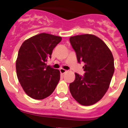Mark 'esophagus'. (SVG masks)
I'll return each instance as SVG.
<instances>
[{
  "mask_svg": "<svg viewBox=\"0 0 128 128\" xmlns=\"http://www.w3.org/2000/svg\"><path fill=\"white\" fill-rule=\"evenodd\" d=\"M60 72L61 74H64V73H66L67 72V70H66V69H60Z\"/></svg>",
  "mask_w": 128,
  "mask_h": 128,
  "instance_id": "34e87169",
  "label": "esophagus"
}]
</instances>
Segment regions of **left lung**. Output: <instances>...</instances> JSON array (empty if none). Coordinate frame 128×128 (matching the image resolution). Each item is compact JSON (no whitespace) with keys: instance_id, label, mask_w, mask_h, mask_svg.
I'll return each instance as SVG.
<instances>
[{"instance_id":"1","label":"left lung","mask_w":128,"mask_h":128,"mask_svg":"<svg viewBox=\"0 0 128 128\" xmlns=\"http://www.w3.org/2000/svg\"><path fill=\"white\" fill-rule=\"evenodd\" d=\"M69 40L78 62L85 63L84 76L75 73L69 90L79 104L90 106L101 100L110 87L114 71L113 56L107 45L94 35L76 36Z\"/></svg>"}]
</instances>
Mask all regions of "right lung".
I'll return each mask as SVG.
<instances>
[{"label":"right lung","mask_w":128,"mask_h":128,"mask_svg":"<svg viewBox=\"0 0 128 128\" xmlns=\"http://www.w3.org/2000/svg\"><path fill=\"white\" fill-rule=\"evenodd\" d=\"M62 38L41 33L22 43L16 60L18 80L25 92L34 100L48 97L60 80V71L47 66Z\"/></svg>","instance_id":"1"}]
</instances>
